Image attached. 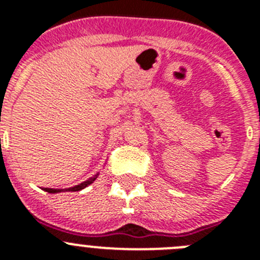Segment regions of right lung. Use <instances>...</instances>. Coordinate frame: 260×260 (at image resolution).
Here are the masks:
<instances>
[{"instance_id":"obj_1","label":"right lung","mask_w":260,"mask_h":260,"mask_svg":"<svg viewBox=\"0 0 260 260\" xmlns=\"http://www.w3.org/2000/svg\"><path fill=\"white\" fill-rule=\"evenodd\" d=\"M99 173H96L95 176L91 177V178H88L87 181H84V182L79 183V185H75L73 186V187H69V189H49V187H43V190L47 192H50V194H57V192H62V191H79V190H83L84 187H87L88 185H91V183L93 182V181L98 178Z\"/></svg>"}]
</instances>
